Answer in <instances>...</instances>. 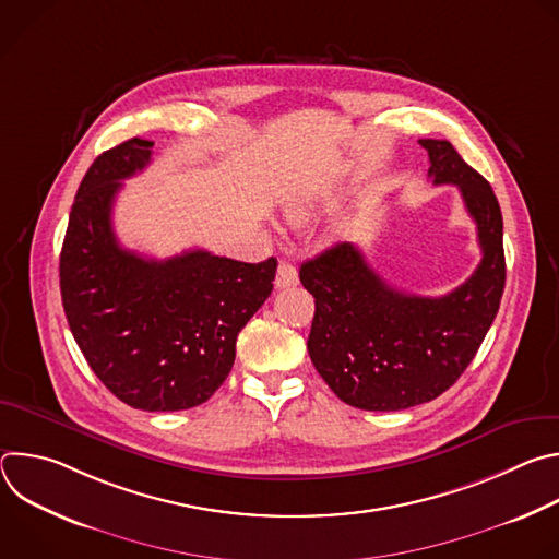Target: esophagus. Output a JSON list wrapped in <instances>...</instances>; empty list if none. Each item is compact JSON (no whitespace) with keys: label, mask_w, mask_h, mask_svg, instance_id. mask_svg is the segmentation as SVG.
<instances>
[{"label":"esophagus","mask_w":559,"mask_h":559,"mask_svg":"<svg viewBox=\"0 0 559 559\" xmlns=\"http://www.w3.org/2000/svg\"><path fill=\"white\" fill-rule=\"evenodd\" d=\"M296 283H298L296 267L292 263H281L278 270H276V281H274L276 289H285V287H292Z\"/></svg>","instance_id":"34e87169"}]
</instances>
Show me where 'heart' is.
I'll list each match as a JSON object with an SVG mask.
<instances>
[{"label": "heart", "instance_id": "b5f03b06", "mask_svg": "<svg viewBox=\"0 0 559 559\" xmlns=\"http://www.w3.org/2000/svg\"><path fill=\"white\" fill-rule=\"evenodd\" d=\"M316 212H318V203L311 197H292L285 203V216L298 225L311 221L316 216Z\"/></svg>", "mask_w": 559, "mask_h": 559}]
</instances>
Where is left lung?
<instances>
[{"label": "left lung", "mask_w": 559, "mask_h": 559, "mask_svg": "<svg viewBox=\"0 0 559 559\" xmlns=\"http://www.w3.org/2000/svg\"><path fill=\"white\" fill-rule=\"evenodd\" d=\"M433 186H457L477 227L483 261L444 296H416L386 285L365 254L338 243L300 265L316 298L307 352L343 403L401 412L433 401L480 349L504 292L502 212L489 181L449 141L420 139Z\"/></svg>", "instance_id": "1"}]
</instances>
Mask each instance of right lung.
Listing matches in <instances>:
<instances>
[{
    "label": "right lung",
    "instance_id": "1",
    "mask_svg": "<svg viewBox=\"0 0 559 559\" xmlns=\"http://www.w3.org/2000/svg\"><path fill=\"white\" fill-rule=\"evenodd\" d=\"M152 145L134 136L95 158L70 210L59 285L79 349L119 401L181 412L227 378L236 336L272 294L278 263L205 250L156 261L123 250L112 203L121 181L150 164Z\"/></svg>",
    "mask_w": 559,
    "mask_h": 559
}]
</instances>
